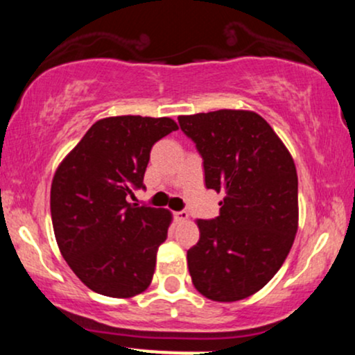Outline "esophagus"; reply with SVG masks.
<instances>
[{
  "label": "esophagus",
  "instance_id": "obj_1",
  "mask_svg": "<svg viewBox=\"0 0 355 355\" xmlns=\"http://www.w3.org/2000/svg\"><path fill=\"white\" fill-rule=\"evenodd\" d=\"M175 218H177L178 222H187V220H189V211H175Z\"/></svg>",
  "mask_w": 355,
  "mask_h": 355
}]
</instances>
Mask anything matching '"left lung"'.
Segmentation results:
<instances>
[{"mask_svg": "<svg viewBox=\"0 0 355 355\" xmlns=\"http://www.w3.org/2000/svg\"><path fill=\"white\" fill-rule=\"evenodd\" d=\"M203 158L207 189L223 191L220 215L197 220L187 252L195 288L235 302L254 295L287 259L299 225L295 164L272 126L247 110L178 116Z\"/></svg>", "mask_w": 355, "mask_h": 355, "instance_id": "8db88e82", "label": "left lung"}]
</instances>
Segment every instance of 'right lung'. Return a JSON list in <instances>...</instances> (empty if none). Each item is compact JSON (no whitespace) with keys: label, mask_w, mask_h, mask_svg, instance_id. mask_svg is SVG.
Masks as SVG:
<instances>
[{"label":"right lung","mask_w":355,"mask_h":355,"mask_svg":"<svg viewBox=\"0 0 355 355\" xmlns=\"http://www.w3.org/2000/svg\"><path fill=\"white\" fill-rule=\"evenodd\" d=\"M178 130L172 118L98 120L64 157L51 183V220L61 255L93 292L138 295L153 279L172 214L130 203L145 189L150 150Z\"/></svg>","instance_id":"1"}]
</instances>
